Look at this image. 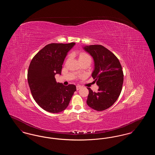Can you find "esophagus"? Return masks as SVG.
<instances>
[{
  "mask_svg": "<svg viewBox=\"0 0 155 155\" xmlns=\"http://www.w3.org/2000/svg\"><path fill=\"white\" fill-rule=\"evenodd\" d=\"M81 88V87L80 85H77V87H76V89H77V90L78 91V90H79Z\"/></svg>",
  "mask_w": 155,
  "mask_h": 155,
  "instance_id": "esophagus-1",
  "label": "esophagus"
}]
</instances>
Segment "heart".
I'll return each mask as SVG.
<instances>
[{
    "mask_svg": "<svg viewBox=\"0 0 155 155\" xmlns=\"http://www.w3.org/2000/svg\"><path fill=\"white\" fill-rule=\"evenodd\" d=\"M85 59H91V57L89 55L85 53H81L79 55L78 60H85Z\"/></svg>",
    "mask_w": 155,
    "mask_h": 155,
    "instance_id": "obj_1",
    "label": "heart"
}]
</instances>
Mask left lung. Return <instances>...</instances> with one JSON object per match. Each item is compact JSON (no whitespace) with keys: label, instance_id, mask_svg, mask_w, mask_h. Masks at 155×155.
<instances>
[{"label":"left lung","instance_id":"1","mask_svg":"<svg viewBox=\"0 0 155 155\" xmlns=\"http://www.w3.org/2000/svg\"><path fill=\"white\" fill-rule=\"evenodd\" d=\"M82 48L94 59L92 77L99 87L97 92L87 88L89 95L87 103L95 110H106L117 100L122 89L124 75L121 64L112 52L102 45H92Z\"/></svg>","mask_w":155,"mask_h":155}]
</instances>
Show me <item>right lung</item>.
<instances>
[{
    "label": "right lung",
    "instance_id": "obj_1",
    "mask_svg": "<svg viewBox=\"0 0 155 155\" xmlns=\"http://www.w3.org/2000/svg\"><path fill=\"white\" fill-rule=\"evenodd\" d=\"M75 45H47L31 61L28 82L34 100L45 110L53 113L64 110L76 91L75 85L65 86L54 77L61 74L64 60Z\"/></svg>",
    "mask_w": 155,
    "mask_h": 155
}]
</instances>
